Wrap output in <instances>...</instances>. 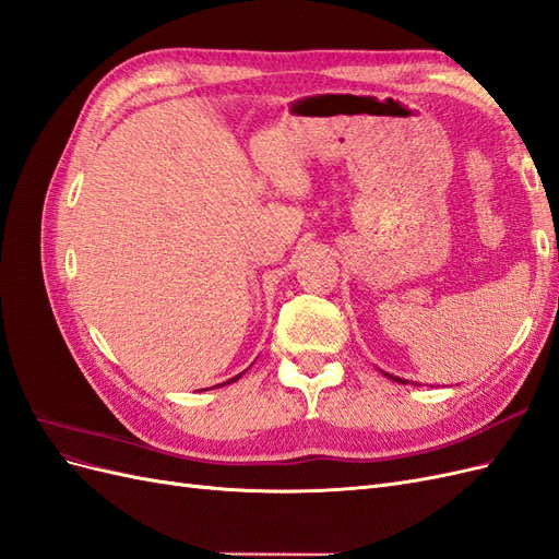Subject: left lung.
Here are the masks:
<instances>
[{
  "mask_svg": "<svg viewBox=\"0 0 559 559\" xmlns=\"http://www.w3.org/2000/svg\"><path fill=\"white\" fill-rule=\"evenodd\" d=\"M389 378H392V376H389ZM394 380H396V382H403V380H399V378H394Z\"/></svg>",
  "mask_w": 559,
  "mask_h": 559,
  "instance_id": "1",
  "label": "left lung"
}]
</instances>
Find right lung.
<instances>
[{"label":"right lung","mask_w":559,"mask_h":559,"mask_svg":"<svg viewBox=\"0 0 559 559\" xmlns=\"http://www.w3.org/2000/svg\"><path fill=\"white\" fill-rule=\"evenodd\" d=\"M235 380H240V376H238V378H233V380H230V382H235Z\"/></svg>","instance_id":"1"}]
</instances>
